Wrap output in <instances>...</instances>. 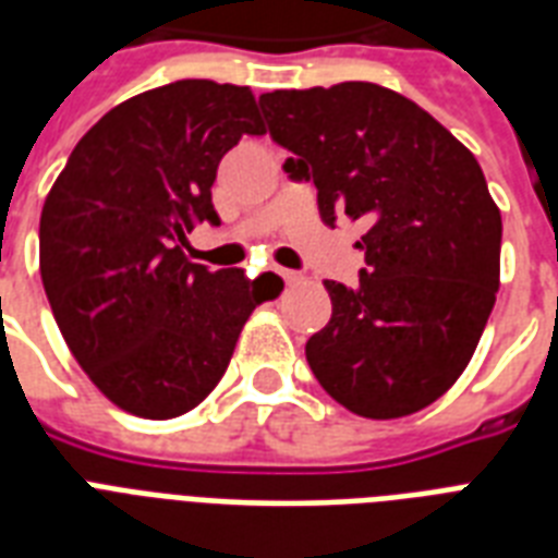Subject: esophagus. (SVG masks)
<instances>
[{
	"label": "esophagus",
	"mask_w": 558,
	"mask_h": 558,
	"mask_svg": "<svg viewBox=\"0 0 558 558\" xmlns=\"http://www.w3.org/2000/svg\"><path fill=\"white\" fill-rule=\"evenodd\" d=\"M278 275H280V278H283V283H287V287H295V283H301V280H304V278H301V275H298V271L280 269Z\"/></svg>",
	"instance_id": "34e87169"
}]
</instances>
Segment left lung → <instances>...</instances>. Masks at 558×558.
<instances>
[{
    "label": "left lung",
    "instance_id": "8db88e82",
    "mask_svg": "<svg viewBox=\"0 0 558 558\" xmlns=\"http://www.w3.org/2000/svg\"><path fill=\"white\" fill-rule=\"evenodd\" d=\"M283 170L327 226L362 219L359 287L324 280L332 318L306 341L315 379L367 420L440 399L466 371L501 278V210L477 159L414 100L365 81L260 95Z\"/></svg>",
    "mask_w": 558,
    "mask_h": 558
}]
</instances>
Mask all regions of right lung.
I'll use <instances>...</instances> for the list:
<instances>
[{
	"label": "right lung",
	"mask_w": 558,
	"mask_h": 558,
	"mask_svg": "<svg viewBox=\"0 0 558 558\" xmlns=\"http://www.w3.org/2000/svg\"><path fill=\"white\" fill-rule=\"evenodd\" d=\"M248 86L177 81L118 104L83 135L39 217V275L65 344L95 388L170 420L222 379L263 298L243 269L185 254L222 156L263 135Z\"/></svg>",
	"instance_id": "obj_1"
}]
</instances>
